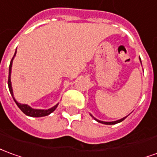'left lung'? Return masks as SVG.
Wrapping results in <instances>:
<instances>
[{"mask_svg": "<svg viewBox=\"0 0 157 157\" xmlns=\"http://www.w3.org/2000/svg\"><path fill=\"white\" fill-rule=\"evenodd\" d=\"M140 62H141V60H140ZM92 116V115H91ZM93 117V116H92ZM126 117H124V118H122V119H120V120L118 121H110V122H108V121H98L97 120V119H95V120L97 121H98V122H100V123H103V124H106V125H114V124H117V123H119V122H121V121H122L124 120Z\"/></svg>", "mask_w": 157, "mask_h": 157, "instance_id": "left-lung-1", "label": "left lung"}]
</instances>
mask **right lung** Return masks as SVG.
I'll return each mask as SVG.
<instances>
[{
	"label": "right lung",
	"mask_w": 157,
	"mask_h": 157,
	"mask_svg": "<svg viewBox=\"0 0 157 157\" xmlns=\"http://www.w3.org/2000/svg\"><path fill=\"white\" fill-rule=\"evenodd\" d=\"M16 55V52L14 53L13 57V59L11 60V63H10L9 65V75H8V81H7V83H8V87H9V91H10V94H12V96L13 98L14 101L16 103V105H17V107L19 108V109H21L23 112L25 113V115H27V116H29V117H46V116H48L49 114H51L52 112H53L55 109L57 108V106L58 105H55V106H53L52 108L49 109H32L31 107H29V105H22V104H19V103H17L16 100H15V98L13 97V89H12V85H11V71H12V63H13V59L14 56Z\"/></svg>",
	"instance_id": "add662e5"
}]
</instances>
